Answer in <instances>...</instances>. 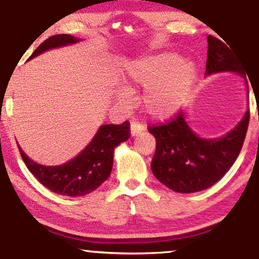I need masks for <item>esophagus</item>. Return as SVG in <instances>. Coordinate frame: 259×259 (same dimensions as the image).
Listing matches in <instances>:
<instances>
[{"mask_svg": "<svg viewBox=\"0 0 259 259\" xmlns=\"http://www.w3.org/2000/svg\"><path fill=\"white\" fill-rule=\"evenodd\" d=\"M144 130L145 125H142V124L135 123V121H133V123L130 124V134H132V136H138L139 134H141Z\"/></svg>", "mask_w": 259, "mask_h": 259, "instance_id": "esophagus-1", "label": "esophagus"}]
</instances>
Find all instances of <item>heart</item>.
Returning a JSON list of instances; mask_svg holds the SVG:
<instances>
[{"label": "heart", "mask_w": 259, "mask_h": 259, "mask_svg": "<svg viewBox=\"0 0 259 259\" xmlns=\"http://www.w3.org/2000/svg\"><path fill=\"white\" fill-rule=\"evenodd\" d=\"M198 72L195 63L183 61L173 52H162L141 58L126 67L124 85L127 89L144 88L142 106L148 117L164 120L173 117L186 105L197 84ZM120 103L129 101L126 90L115 94Z\"/></svg>", "instance_id": "heart-1"}]
</instances>
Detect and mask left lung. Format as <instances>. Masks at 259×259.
Segmentation results:
<instances>
[{"mask_svg":"<svg viewBox=\"0 0 259 259\" xmlns=\"http://www.w3.org/2000/svg\"><path fill=\"white\" fill-rule=\"evenodd\" d=\"M206 75L218 73H236L243 79L242 67L221 40L208 35ZM248 90V86H247ZM249 121V111L233 130L221 138H201L181 112L177 118L150 129L156 139L151 169L160 183L180 194H192L208 187L227 174L239 156Z\"/></svg>","mask_w":259,"mask_h":259,"instance_id":"obj_1","label":"left lung"}]
</instances>
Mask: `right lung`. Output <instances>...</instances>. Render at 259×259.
<instances>
[{
  "instance_id": "obj_1",
  "label": "right lung",
  "mask_w": 259,
  "mask_h": 259,
  "mask_svg": "<svg viewBox=\"0 0 259 259\" xmlns=\"http://www.w3.org/2000/svg\"><path fill=\"white\" fill-rule=\"evenodd\" d=\"M78 37L68 34L53 35L44 41L29 61L53 49L78 44ZM129 123L101 125L84 150L68 162L59 165H42L34 162L18 145L20 156L30 173L55 194L79 197L90 194L102 185L111 175L115 147L129 139ZM18 144V142H17Z\"/></svg>"
}]
</instances>
